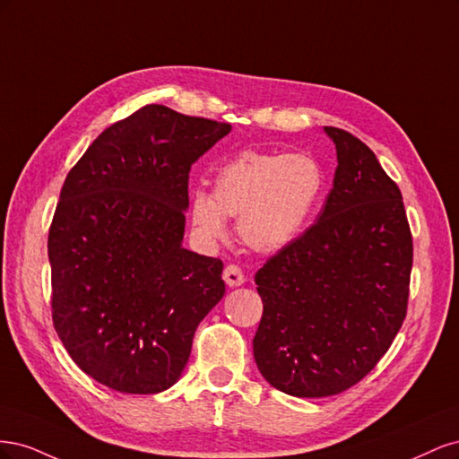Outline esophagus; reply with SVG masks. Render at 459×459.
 <instances>
[{
  "label": "esophagus",
  "mask_w": 459,
  "mask_h": 459,
  "mask_svg": "<svg viewBox=\"0 0 459 459\" xmlns=\"http://www.w3.org/2000/svg\"><path fill=\"white\" fill-rule=\"evenodd\" d=\"M224 281L228 283V287H239L245 283V273L241 272V268L230 264L224 270Z\"/></svg>",
  "instance_id": "34e87169"
}]
</instances>
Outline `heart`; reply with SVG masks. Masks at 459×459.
<instances>
[{
  "label": "heart",
  "instance_id": "b5f03b06",
  "mask_svg": "<svg viewBox=\"0 0 459 459\" xmlns=\"http://www.w3.org/2000/svg\"><path fill=\"white\" fill-rule=\"evenodd\" d=\"M322 166L304 152L241 151L220 166L212 193L193 191L189 216L204 239H221L226 216H238L243 243L260 255H275L299 239L322 199Z\"/></svg>",
  "mask_w": 459,
  "mask_h": 459
}]
</instances>
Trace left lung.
<instances>
[{
  "mask_svg": "<svg viewBox=\"0 0 459 459\" xmlns=\"http://www.w3.org/2000/svg\"><path fill=\"white\" fill-rule=\"evenodd\" d=\"M324 132L337 170L322 212L255 275L264 304L256 366L299 398L339 394L379 362L406 317L413 260L398 186L358 137Z\"/></svg>",
  "mask_w": 459,
  "mask_h": 459,
  "instance_id": "obj_1",
  "label": "left lung"
}]
</instances>
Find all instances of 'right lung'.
<instances>
[{"mask_svg": "<svg viewBox=\"0 0 459 459\" xmlns=\"http://www.w3.org/2000/svg\"><path fill=\"white\" fill-rule=\"evenodd\" d=\"M226 122L147 105L68 172L49 228L53 325L74 364L118 393L157 394L226 293L218 258L182 247L191 164Z\"/></svg>", "mask_w": 459, "mask_h": 459, "instance_id": "obj_1", "label": "right lung"}]
</instances>
